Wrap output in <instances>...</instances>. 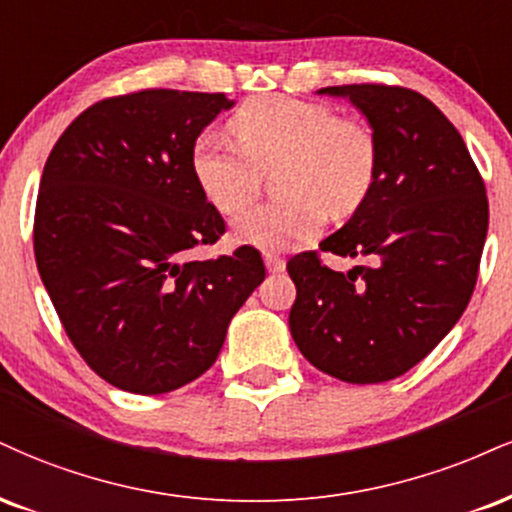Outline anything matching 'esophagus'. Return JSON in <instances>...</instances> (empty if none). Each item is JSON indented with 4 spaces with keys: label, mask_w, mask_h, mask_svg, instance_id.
<instances>
[{
    "label": "esophagus",
    "mask_w": 512,
    "mask_h": 512,
    "mask_svg": "<svg viewBox=\"0 0 512 512\" xmlns=\"http://www.w3.org/2000/svg\"><path fill=\"white\" fill-rule=\"evenodd\" d=\"M264 264H267V269H269V274H281L283 269H286V260H281V257H276V255H264Z\"/></svg>",
    "instance_id": "1"
}]
</instances>
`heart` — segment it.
<instances>
[{
  "instance_id": "b5f03b06",
  "label": "heart",
  "mask_w": 512,
  "mask_h": 512,
  "mask_svg": "<svg viewBox=\"0 0 512 512\" xmlns=\"http://www.w3.org/2000/svg\"><path fill=\"white\" fill-rule=\"evenodd\" d=\"M236 143L202 135L190 169L209 205L236 212L255 197L260 171H276L279 202L233 217V238L281 252L315 238L326 214L346 219L362 207L379 176V140L365 121L343 119L326 104L286 95L252 97L231 116Z\"/></svg>"
}]
</instances>
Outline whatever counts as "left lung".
<instances>
[{
  "label": "left lung",
  "instance_id": "obj_1",
  "mask_svg": "<svg viewBox=\"0 0 512 512\" xmlns=\"http://www.w3.org/2000/svg\"><path fill=\"white\" fill-rule=\"evenodd\" d=\"M379 140V176L353 217L319 243L360 260L334 272L317 252L286 269L298 288L295 346L324 374L381 384L408 372L463 317L477 283L489 202L463 135L420 92L334 85Z\"/></svg>",
  "mask_w": 512,
  "mask_h": 512
}]
</instances>
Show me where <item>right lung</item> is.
<instances>
[{"mask_svg":"<svg viewBox=\"0 0 512 512\" xmlns=\"http://www.w3.org/2000/svg\"><path fill=\"white\" fill-rule=\"evenodd\" d=\"M224 92L140 90L85 109L42 171L35 260L83 360L116 389L157 396L205 374L264 281L243 245L190 262L224 233L190 169Z\"/></svg>","mask_w":512,"mask_h":512,"instance_id":"1","label":"right lung"}]
</instances>
